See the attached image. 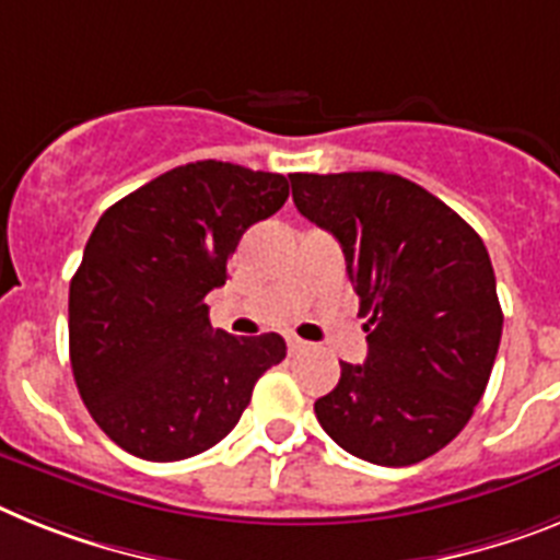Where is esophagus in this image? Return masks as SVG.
Segmentation results:
<instances>
[{
    "instance_id": "34e87169",
    "label": "esophagus",
    "mask_w": 560,
    "mask_h": 560,
    "mask_svg": "<svg viewBox=\"0 0 560 560\" xmlns=\"http://www.w3.org/2000/svg\"><path fill=\"white\" fill-rule=\"evenodd\" d=\"M308 342H305V339H300V337H289V351L291 353H305L308 351Z\"/></svg>"
}]
</instances>
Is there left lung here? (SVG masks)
<instances>
[{
  "label": "left lung",
  "instance_id": "1",
  "mask_svg": "<svg viewBox=\"0 0 560 560\" xmlns=\"http://www.w3.org/2000/svg\"><path fill=\"white\" fill-rule=\"evenodd\" d=\"M303 218L342 246L365 365L339 362L337 388L314 402L351 456L408 467L442 451L472 417L501 342L499 294L485 243L447 203L388 172H294Z\"/></svg>",
  "mask_w": 560,
  "mask_h": 560
}]
</instances>
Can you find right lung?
Masks as SVG:
<instances>
[{
	"label": "right lung",
	"mask_w": 560,
	"mask_h": 560,
	"mask_svg": "<svg viewBox=\"0 0 560 560\" xmlns=\"http://www.w3.org/2000/svg\"><path fill=\"white\" fill-rule=\"evenodd\" d=\"M289 180L223 161L175 166L98 218L70 280V365L90 417L147 462H180L229 436L255 382L285 360L280 334L209 326L207 294Z\"/></svg>",
	"instance_id": "obj_1"
}]
</instances>
